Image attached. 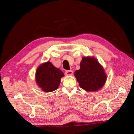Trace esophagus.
<instances>
[{"label": "esophagus", "mask_w": 134, "mask_h": 134, "mask_svg": "<svg viewBox=\"0 0 134 134\" xmlns=\"http://www.w3.org/2000/svg\"><path fill=\"white\" fill-rule=\"evenodd\" d=\"M65 74L67 76H70L72 75V70H68L65 71Z\"/></svg>", "instance_id": "esophagus-1"}]
</instances>
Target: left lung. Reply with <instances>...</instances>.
<instances>
[{
  "label": "left lung",
  "mask_w": 134,
  "mask_h": 134,
  "mask_svg": "<svg viewBox=\"0 0 134 134\" xmlns=\"http://www.w3.org/2000/svg\"><path fill=\"white\" fill-rule=\"evenodd\" d=\"M80 66V69L75 71L74 76L81 88L87 92H96L104 86L107 74L94 56L83 57Z\"/></svg>",
  "instance_id": "left-lung-1"
}]
</instances>
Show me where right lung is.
<instances>
[{"label": "right lung", "instance_id": "1", "mask_svg": "<svg viewBox=\"0 0 134 134\" xmlns=\"http://www.w3.org/2000/svg\"><path fill=\"white\" fill-rule=\"evenodd\" d=\"M63 76V72L48 61L38 66L35 80L38 87L44 92L48 93L57 90Z\"/></svg>", "mask_w": 134, "mask_h": 134}]
</instances>
